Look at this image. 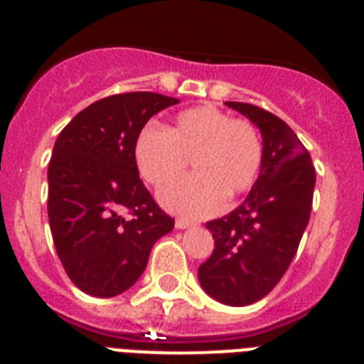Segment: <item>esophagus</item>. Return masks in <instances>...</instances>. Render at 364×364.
<instances>
[{
    "label": "esophagus",
    "instance_id": "esophagus-1",
    "mask_svg": "<svg viewBox=\"0 0 364 364\" xmlns=\"http://www.w3.org/2000/svg\"><path fill=\"white\" fill-rule=\"evenodd\" d=\"M175 226H176V230H186V228H193L195 224L189 220H186V218H176Z\"/></svg>",
    "mask_w": 364,
    "mask_h": 364
}]
</instances>
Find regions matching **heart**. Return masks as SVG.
Instances as JSON below:
<instances>
[{
  "instance_id": "1",
  "label": "heart",
  "mask_w": 364,
  "mask_h": 364,
  "mask_svg": "<svg viewBox=\"0 0 364 364\" xmlns=\"http://www.w3.org/2000/svg\"><path fill=\"white\" fill-rule=\"evenodd\" d=\"M188 162L197 176L159 195L166 210L189 218L211 217L253 188L262 167V142L255 125L204 104L178 112L167 131L146 125L134 142V164L154 189L184 175Z\"/></svg>"
}]
</instances>
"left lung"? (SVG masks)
Here are the masks:
<instances>
[{"mask_svg":"<svg viewBox=\"0 0 364 364\" xmlns=\"http://www.w3.org/2000/svg\"><path fill=\"white\" fill-rule=\"evenodd\" d=\"M226 105L259 127L262 167L246 200L205 224L215 250L198 268V282L222 304L247 306L277 286L295 257L310 220L315 169L286 122L252 104Z\"/></svg>","mask_w":364,"mask_h":364,"instance_id":"1","label":"left lung"}]
</instances>
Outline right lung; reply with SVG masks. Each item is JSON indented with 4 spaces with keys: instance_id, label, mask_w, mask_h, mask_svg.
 Here are the masks:
<instances>
[{
    "instance_id": "add662e5",
    "label": "right lung",
    "mask_w": 364,
    "mask_h": 364,
    "mask_svg": "<svg viewBox=\"0 0 364 364\" xmlns=\"http://www.w3.org/2000/svg\"><path fill=\"white\" fill-rule=\"evenodd\" d=\"M176 104L156 92L109 96L78 112L54 144L50 233L69 279L92 297L129 290L154 242L175 228L140 180L134 142L151 117Z\"/></svg>"
}]
</instances>
